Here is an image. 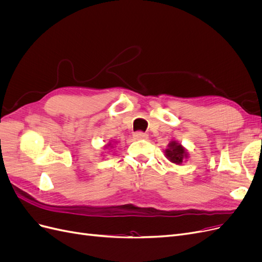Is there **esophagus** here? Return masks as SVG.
I'll return each instance as SVG.
<instances>
[{
    "mask_svg": "<svg viewBox=\"0 0 262 262\" xmlns=\"http://www.w3.org/2000/svg\"><path fill=\"white\" fill-rule=\"evenodd\" d=\"M134 140H144L147 139V134L143 133V132H136L133 134Z\"/></svg>",
    "mask_w": 262,
    "mask_h": 262,
    "instance_id": "esophagus-1",
    "label": "esophagus"
}]
</instances>
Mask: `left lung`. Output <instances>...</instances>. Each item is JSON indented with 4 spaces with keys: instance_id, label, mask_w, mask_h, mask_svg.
Masks as SVG:
<instances>
[{
    "instance_id": "obj_1",
    "label": "left lung",
    "mask_w": 262,
    "mask_h": 262,
    "mask_svg": "<svg viewBox=\"0 0 262 262\" xmlns=\"http://www.w3.org/2000/svg\"><path fill=\"white\" fill-rule=\"evenodd\" d=\"M165 156L167 160L176 165H181L188 160L187 149L182 146L177 141H170L168 147L165 149Z\"/></svg>"
}]
</instances>
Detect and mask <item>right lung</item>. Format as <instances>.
I'll return each mask as SVG.
<instances>
[{
    "instance_id": "add662e5",
    "label": "right lung",
    "mask_w": 262,
    "mask_h": 262,
    "mask_svg": "<svg viewBox=\"0 0 262 262\" xmlns=\"http://www.w3.org/2000/svg\"><path fill=\"white\" fill-rule=\"evenodd\" d=\"M109 146H110V147H113V146H112V142H109V144L105 145V148H107V147H109Z\"/></svg>"
}]
</instances>
